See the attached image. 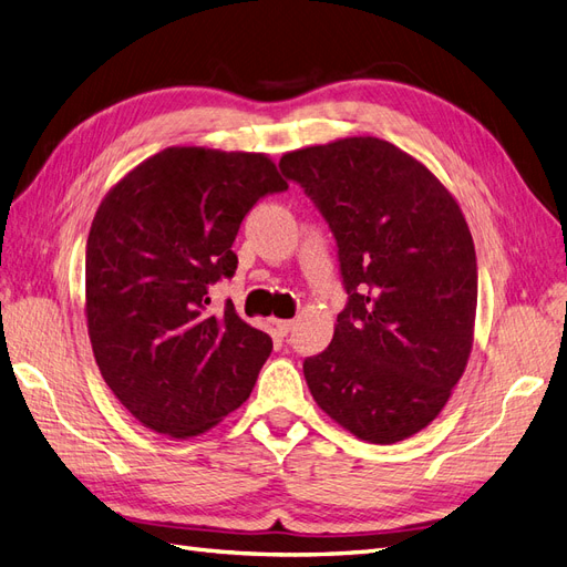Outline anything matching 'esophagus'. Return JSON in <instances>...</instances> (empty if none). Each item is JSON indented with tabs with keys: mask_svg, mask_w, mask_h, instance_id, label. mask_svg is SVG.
I'll use <instances>...</instances> for the list:
<instances>
[{
	"mask_svg": "<svg viewBox=\"0 0 567 567\" xmlns=\"http://www.w3.org/2000/svg\"><path fill=\"white\" fill-rule=\"evenodd\" d=\"M293 326H296L293 319H279V321H277V329H279L284 336H286L290 329H293Z\"/></svg>",
	"mask_w": 567,
	"mask_h": 567,
	"instance_id": "34e87169",
	"label": "esophagus"
}]
</instances>
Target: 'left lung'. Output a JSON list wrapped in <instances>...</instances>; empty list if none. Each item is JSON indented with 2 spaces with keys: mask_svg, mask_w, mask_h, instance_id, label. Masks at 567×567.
Instances as JSON below:
<instances>
[{
  "mask_svg": "<svg viewBox=\"0 0 567 567\" xmlns=\"http://www.w3.org/2000/svg\"><path fill=\"white\" fill-rule=\"evenodd\" d=\"M336 236L346 310L305 359L321 411L392 444L435 421L466 371L477 307L473 236L431 169L375 136L284 153L279 163Z\"/></svg>",
  "mask_w": 567,
  "mask_h": 567,
  "instance_id": "8db88e82",
  "label": "left lung"
}]
</instances>
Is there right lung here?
Listing matches in <instances>:
<instances>
[{"mask_svg":"<svg viewBox=\"0 0 567 567\" xmlns=\"http://www.w3.org/2000/svg\"><path fill=\"white\" fill-rule=\"evenodd\" d=\"M265 153L169 146L120 179L94 215L84 315L106 385L151 431H210L252 392L271 338L208 286L234 277V238L252 205L284 192Z\"/></svg>","mask_w":567,"mask_h":567,"instance_id":"1","label":"right lung"}]
</instances>
